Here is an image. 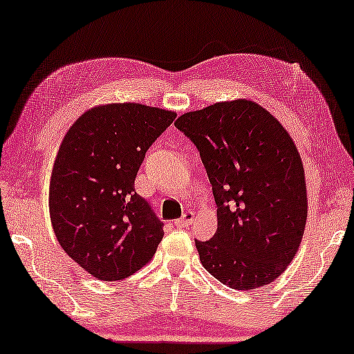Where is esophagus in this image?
<instances>
[{
    "mask_svg": "<svg viewBox=\"0 0 354 354\" xmlns=\"http://www.w3.org/2000/svg\"><path fill=\"white\" fill-rule=\"evenodd\" d=\"M194 219H195V213H192V212H186L182 218L177 219V221L174 222V225H176V227H178V228H182V227H189V225H192Z\"/></svg>",
    "mask_w": 354,
    "mask_h": 354,
    "instance_id": "1",
    "label": "esophagus"
}]
</instances>
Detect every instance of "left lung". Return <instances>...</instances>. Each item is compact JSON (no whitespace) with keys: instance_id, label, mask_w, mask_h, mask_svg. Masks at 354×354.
<instances>
[{"instance_id":"left-lung-1","label":"left lung","mask_w":354,"mask_h":354,"mask_svg":"<svg viewBox=\"0 0 354 354\" xmlns=\"http://www.w3.org/2000/svg\"><path fill=\"white\" fill-rule=\"evenodd\" d=\"M200 151L218 205L214 236L195 246L204 269L236 290L277 279L295 258L308 201L300 154L255 102H222L177 118Z\"/></svg>"}]
</instances>
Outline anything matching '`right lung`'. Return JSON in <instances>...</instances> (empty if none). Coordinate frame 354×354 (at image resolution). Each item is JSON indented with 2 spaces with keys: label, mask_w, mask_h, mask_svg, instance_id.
<instances>
[{
  "label": "right lung",
  "mask_w": 354,
  "mask_h": 354,
  "mask_svg": "<svg viewBox=\"0 0 354 354\" xmlns=\"http://www.w3.org/2000/svg\"><path fill=\"white\" fill-rule=\"evenodd\" d=\"M176 112L111 103L77 118L59 145L49 187V213L64 252L102 281H120L147 264L163 222L135 192L151 144Z\"/></svg>",
  "instance_id": "1"
}]
</instances>
